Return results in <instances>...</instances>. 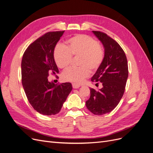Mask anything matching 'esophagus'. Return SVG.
Segmentation results:
<instances>
[{"instance_id":"1","label":"esophagus","mask_w":153,"mask_h":153,"mask_svg":"<svg viewBox=\"0 0 153 153\" xmlns=\"http://www.w3.org/2000/svg\"><path fill=\"white\" fill-rule=\"evenodd\" d=\"M81 86L79 85V84H77L76 83H72V88H74V89H77L79 88Z\"/></svg>"}]
</instances>
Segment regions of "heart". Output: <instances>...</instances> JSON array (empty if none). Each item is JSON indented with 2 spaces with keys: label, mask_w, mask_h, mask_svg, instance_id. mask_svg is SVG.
Masks as SVG:
<instances>
[{
  "label": "heart",
  "mask_w": 153,
  "mask_h": 153,
  "mask_svg": "<svg viewBox=\"0 0 153 153\" xmlns=\"http://www.w3.org/2000/svg\"><path fill=\"white\" fill-rule=\"evenodd\" d=\"M79 56L80 67H69L62 74L65 81L81 83L91 72L97 71L104 59V52L98 42L86 35H77L68 39L67 46L58 43L53 50L57 66L64 69L71 64L72 56Z\"/></svg>",
  "instance_id": "1"
}]
</instances>
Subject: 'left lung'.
I'll list each match as a JSON object with an SVG mask.
<instances>
[{
	"instance_id": "obj_1",
	"label": "left lung",
	"mask_w": 153,
	"mask_h": 153,
	"mask_svg": "<svg viewBox=\"0 0 153 153\" xmlns=\"http://www.w3.org/2000/svg\"><path fill=\"white\" fill-rule=\"evenodd\" d=\"M93 33L102 43L105 55L91 81L101 82L103 88L99 90L90 88V98L86 105L93 114L101 115L111 111L122 99L128 75V64L125 52L116 41L103 32Z\"/></svg>"
}]
</instances>
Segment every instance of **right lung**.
<instances>
[{"instance_id":"right-lung-1","label":"right lung","mask_w":153,"mask_h":153,"mask_svg":"<svg viewBox=\"0 0 153 153\" xmlns=\"http://www.w3.org/2000/svg\"><path fill=\"white\" fill-rule=\"evenodd\" d=\"M64 33H45L27 48L21 61L22 84L26 97L33 108L45 115L59 113L72 89L70 82L55 84L48 80L50 73H59L53 50Z\"/></svg>"}]
</instances>
